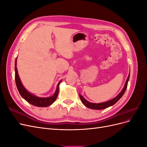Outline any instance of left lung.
<instances>
[{
    "label": "left lung",
    "mask_w": 147,
    "mask_h": 147,
    "mask_svg": "<svg viewBox=\"0 0 147 147\" xmlns=\"http://www.w3.org/2000/svg\"><path fill=\"white\" fill-rule=\"evenodd\" d=\"M129 79V76L127 78V80H126V83H125V85H124V87L123 89V90L121 91V92H120L117 97H115L114 99L110 100L109 101L103 102V103H100V104H94V103H91V102L87 101L86 99H84V97L81 95H79L80 97V99L82 102V103L86 107H87L88 108L94 109V110L105 109L106 108L109 107H110V106L114 105L115 103H117V102L120 99V98H121V97L123 96V95L124 94V93L125 92V91L126 90Z\"/></svg>",
    "instance_id": "left-lung-1"
}]
</instances>
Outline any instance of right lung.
Masks as SVG:
<instances>
[{
    "label": "right lung",
    "instance_id": "1",
    "mask_svg": "<svg viewBox=\"0 0 147 147\" xmlns=\"http://www.w3.org/2000/svg\"><path fill=\"white\" fill-rule=\"evenodd\" d=\"M15 82H16V87L18 88V90L21 97H23V98H24L26 101L28 102L29 103L37 107H45L50 105L56 100L59 92V85L60 83L61 82V81H60L58 84H57L56 91L54 95L51 97H46V98L38 97L35 96L34 95L31 94L30 93H29L27 90H26L23 84H22L20 81V79L19 78L18 74V70L16 67V59L15 62Z\"/></svg>",
    "mask_w": 147,
    "mask_h": 147
}]
</instances>
